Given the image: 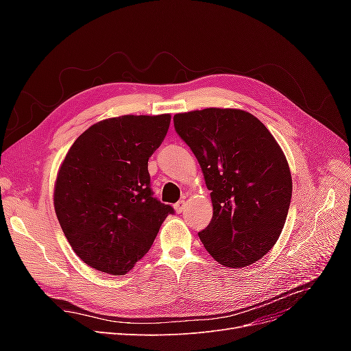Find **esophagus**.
<instances>
[{
  "label": "esophagus",
  "mask_w": 351,
  "mask_h": 351,
  "mask_svg": "<svg viewBox=\"0 0 351 351\" xmlns=\"http://www.w3.org/2000/svg\"><path fill=\"white\" fill-rule=\"evenodd\" d=\"M184 208H186V200H178L177 204L174 205V209H176L177 214H182V212L184 210Z\"/></svg>",
  "instance_id": "34e87169"
}]
</instances>
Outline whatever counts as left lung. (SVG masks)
I'll return each mask as SVG.
<instances>
[{
    "mask_svg": "<svg viewBox=\"0 0 351 351\" xmlns=\"http://www.w3.org/2000/svg\"><path fill=\"white\" fill-rule=\"evenodd\" d=\"M174 127L210 190L214 215L200 241L224 267H249L274 247L289 214L293 183L280 145L241 110L176 114Z\"/></svg>",
    "mask_w": 351,
    "mask_h": 351,
    "instance_id": "left-lung-1",
    "label": "left lung"
}]
</instances>
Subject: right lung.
I'll return each mask as SVG.
<instances>
[{
	"mask_svg": "<svg viewBox=\"0 0 351 351\" xmlns=\"http://www.w3.org/2000/svg\"><path fill=\"white\" fill-rule=\"evenodd\" d=\"M171 115H121L90 125L58 171L54 208L74 253L97 271L124 275L174 209L151 189L147 161Z\"/></svg>",
	"mask_w": 351,
	"mask_h": 351,
	"instance_id": "1",
	"label": "right lung"
}]
</instances>
